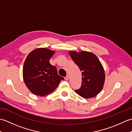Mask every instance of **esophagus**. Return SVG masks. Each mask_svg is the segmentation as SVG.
<instances>
[{"label":"esophagus","mask_w":132,"mask_h":132,"mask_svg":"<svg viewBox=\"0 0 132 132\" xmlns=\"http://www.w3.org/2000/svg\"><path fill=\"white\" fill-rule=\"evenodd\" d=\"M64 79H65V80H69V75H67L66 76V77L64 78Z\"/></svg>","instance_id":"esophagus-1"}]
</instances>
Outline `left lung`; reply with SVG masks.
<instances>
[{
    "label": "left lung",
    "mask_w": 132,
    "mask_h": 132,
    "mask_svg": "<svg viewBox=\"0 0 132 132\" xmlns=\"http://www.w3.org/2000/svg\"><path fill=\"white\" fill-rule=\"evenodd\" d=\"M72 60L82 71V82L76 93L85 99L94 97L102 90L105 82V72L102 64L94 53L86 51H69Z\"/></svg>",
    "instance_id": "1"
}]
</instances>
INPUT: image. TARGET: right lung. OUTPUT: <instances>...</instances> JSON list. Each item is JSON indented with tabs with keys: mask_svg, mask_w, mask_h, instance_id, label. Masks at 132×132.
Returning a JSON list of instances; mask_svg holds the SVG:
<instances>
[{
	"mask_svg": "<svg viewBox=\"0 0 132 132\" xmlns=\"http://www.w3.org/2000/svg\"><path fill=\"white\" fill-rule=\"evenodd\" d=\"M55 52L41 47L33 50L24 61L23 75L24 83L32 94L45 96L54 91L64 78L49 60Z\"/></svg>",
	"mask_w": 132,
	"mask_h": 132,
	"instance_id": "right-lung-1",
	"label": "right lung"
}]
</instances>
